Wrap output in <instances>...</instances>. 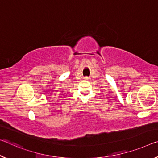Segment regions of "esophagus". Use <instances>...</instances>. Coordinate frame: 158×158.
Here are the masks:
<instances>
[{
	"mask_svg": "<svg viewBox=\"0 0 158 158\" xmlns=\"http://www.w3.org/2000/svg\"><path fill=\"white\" fill-rule=\"evenodd\" d=\"M84 79L85 80H89V79H90V77H85Z\"/></svg>",
	"mask_w": 158,
	"mask_h": 158,
	"instance_id": "obj_1",
	"label": "esophagus"
}]
</instances>
